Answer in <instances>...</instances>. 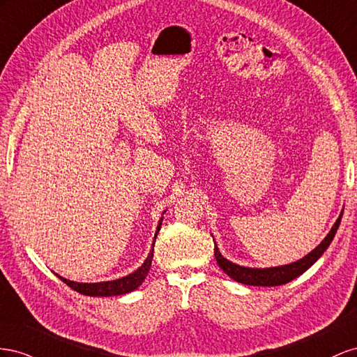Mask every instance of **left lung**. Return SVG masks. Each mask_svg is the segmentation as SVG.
I'll use <instances>...</instances> for the list:
<instances>
[{
  "label": "left lung",
  "mask_w": 357,
  "mask_h": 357,
  "mask_svg": "<svg viewBox=\"0 0 357 357\" xmlns=\"http://www.w3.org/2000/svg\"><path fill=\"white\" fill-rule=\"evenodd\" d=\"M342 218V212L337 222L333 224L332 230L328 233L320 245L312 250L308 256H305L303 259L290 263V264H284V266H277V268H268V269H254V268H243L239 266V264H235L229 261L227 259H224L221 256V252L218 251V247L215 245L213 248V254H215V259L218 266L226 272L230 278H233L238 282L247 284V286H263V287H272V286H282V284H287L291 280L298 278L299 275H302L305 271L310 269L312 264L320 259L321 254L328 250L331 245L332 239L335 238V233H337L340 222Z\"/></svg>",
  "instance_id": "obj_1"
}]
</instances>
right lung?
<instances>
[{"label":"right lung","mask_w":357,"mask_h":357,"mask_svg":"<svg viewBox=\"0 0 357 357\" xmlns=\"http://www.w3.org/2000/svg\"><path fill=\"white\" fill-rule=\"evenodd\" d=\"M162 220V218H161ZM161 220L158 222V227H157V233L161 229ZM157 233H155V238H157ZM155 238H154V243H155ZM154 243H152V250L149 251V256L146 257V260L144 261L142 266L135 271L133 273L127 275L124 278H119L115 281H105V282H93V284H88V282H75V281H70L66 280L63 277H59L61 281H64L70 289L76 290L80 294H86V296H118V294H126L136 290L144 280L146 278V275L151 269V263H152V256H154Z\"/></svg>","instance_id":"right-lung-1"}]
</instances>
